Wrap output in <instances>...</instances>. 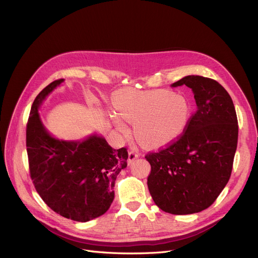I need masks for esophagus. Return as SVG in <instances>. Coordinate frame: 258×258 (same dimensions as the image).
<instances>
[{
	"label": "esophagus",
	"instance_id": "esophagus-1",
	"mask_svg": "<svg viewBox=\"0 0 258 258\" xmlns=\"http://www.w3.org/2000/svg\"><path fill=\"white\" fill-rule=\"evenodd\" d=\"M138 156H139V155H138V153H136V152H134V151H130V152H128L127 164H128V165L133 164V161H134Z\"/></svg>",
	"mask_w": 258,
	"mask_h": 258
}]
</instances>
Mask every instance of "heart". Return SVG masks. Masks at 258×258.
<instances>
[{
  "label": "heart",
  "instance_id": "heart-1",
  "mask_svg": "<svg viewBox=\"0 0 258 258\" xmlns=\"http://www.w3.org/2000/svg\"><path fill=\"white\" fill-rule=\"evenodd\" d=\"M119 116L135 124L136 139L147 147H159L176 139L189 119V106L184 97L167 90L127 91L116 100ZM122 134H128L126 123L114 119Z\"/></svg>",
  "mask_w": 258,
  "mask_h": 258
}]
</instances>
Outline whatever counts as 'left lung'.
<instances>
[{"instance_id": "left-lung-1", "label": "left lung", "mask_w": 258, "mask_h": 258, "mask_svg": "<svg viewBox=\"0 0 258 258\" xmlns=\"http://www.w3.org/2000/svg\"><path fill=\"white\" fill-rule=\"evenodd\" d=\"M192 90L197 111L173 144L146 156L148 187L155 204L172 215L204 211L230 179L238 141L232 98L218 82L188 75L171 85Z\"/></svg>"}]
</instances>
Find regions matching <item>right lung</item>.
<instances>
[{
	"mask_svg": "<svg viewBox=\"0 0 258 258\" xmlns=\"http://www.w3.org/2000/svg\"><path fill=\"white\" fill-rule=\"evenodd\" d=\"M64 82L57 80L37 95L26 126V147L34 186L45 204L60 216L87 222L104 215L114 198V182L126 168L125 148L112 149L102 135L62 140L50 134L39 108Z\"/></svg>",
	"mask_w": 258,
	"mask_h": 258,
	"instance_id": "add662e5",
	"label": "right lung"
}]
</instances>
